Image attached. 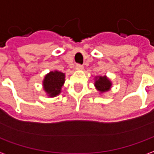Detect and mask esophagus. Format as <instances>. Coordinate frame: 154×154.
<instances>
[{
    "label": "esophagus",
    "mask_w": 154,
    "mask_h": 154,
    "mask_svg": "<svg viewBox=\"0 0 154 154\" xmlns=\"http://www.w3.org/2000/svg\"><path fill=\"white\" fill-rule=\"evenodd\" d=\"M83 67V65H82V64L77 63V65H76V69H77V70H82Z\"/></svg>",
    "instance_id": "1"
}]
</instances>
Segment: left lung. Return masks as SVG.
<instances>
[{"label": "left lung", "mask_w": 154, "mask_h": 154, "mask_svg": "<svg viewBox=\"0 0 154 154\" xmlns=\"http://www.w3.org/2000/svg\"><path fill=\"white\" fill-rule=\"evenodd\" d=\"M95 86L100 91H106L110 88L111 83L106 78V77H99V78L96 81Z\"/></svg>", "instance_id": "8db88e82"}]
</instances>
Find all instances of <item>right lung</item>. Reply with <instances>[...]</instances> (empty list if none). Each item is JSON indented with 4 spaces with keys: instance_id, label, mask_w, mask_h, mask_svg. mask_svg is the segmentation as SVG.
<instances>
[{
    "instance_id": "right-lung-1",
    "label": "right lung",
    "mask_w": 154,
    "mask_h": 154,
    "mask_svg": "<svg viewBox=\"0 0 154 154\" xmlns=\"http://www.w3.org/2000/svg\"><path fill=\"white\" fill-rule=\"evenodd\" d=\"M64 83V74L60 72H51L46 75L44 81L45 91L50 97H55L60 93L61 87Z\"/></svg>"
}]
</instances>
